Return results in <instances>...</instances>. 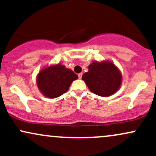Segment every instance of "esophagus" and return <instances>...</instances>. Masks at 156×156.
Returning <instances> with one entry per match:
<instances>
[{"label":"esophagus","instance_id":"34e87169","mask_svg":"<svg viewBox=\"0 0 156 156\" xmlns=\"http://www.w3.org/2000/svg\"><path fill=\"white\" fill-rule=\"evenodd\" d=\"M82 75H83V74H82V73H79V74L78 75V78H80H80H82Z\"/></svg>","mask_w":156,"mask_h":156}]
</instances>
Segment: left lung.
<instances>
[{
	"label": "left lung",
	"instance_id": "obj_1",
	"mask_svg": "<svg viewBox=\"0 0 156 156\" xmlns=\"http://www.w3.org/2000/svg\"><path fill=\"white\" fill-rule=\"evenodd\" d=\"M89 71L82 76L89 90L101 97H108L119 90L122 83L121 72L109 61L93 62L88 67Z\"/></svg>",
	"mask_w": 156,
	"mask_h": 156
}]
</instances>
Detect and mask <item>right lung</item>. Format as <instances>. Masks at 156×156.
Here are the masks:
<instances>
[{
  "label": "right lung",
  "instance_id": "add662e5",
  "mask_svg": "<svg viewBox=\"0 0 156 156\" xmlns=\"http://www.w3.org/2000/svg\"><path fill=\"white\" fill-rule=\"evenodd\" d=\"M78 76L63 64H57L44 67L37 76L39 90L48 98H58L67 92Z\"/></svg>",
  "mask_w": 156,
  "mask_h": 156
}]
</instances>
